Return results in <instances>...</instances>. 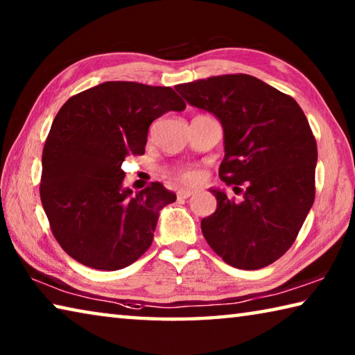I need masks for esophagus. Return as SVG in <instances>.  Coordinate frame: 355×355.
<instances>
[{
  "mask_svg": "<svg viewBox=\"0 0 355 355\" xmlns=\"http://www.w3.org/2000/svg\"><path fill=\"white\" fill-rule=\"evenodd\" d=\"M178 197H183V199H186V197H191L192 194H194V191L192 189H184V188H182V189H178Z\"/></svg>",
  "mask_w": 355,
  "mask_h": 355,
  "instance_id": "1",
  "label": "esophagus"
}]
</instances>
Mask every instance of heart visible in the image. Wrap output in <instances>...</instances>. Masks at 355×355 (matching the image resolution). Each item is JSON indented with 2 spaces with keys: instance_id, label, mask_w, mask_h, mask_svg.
<instances>
[{
  "instance_id": "heart-1",
  "label": "heart",
  "mask_w": 355,
  "mask_h": 355,
  "mask_svg": "<svg viewBox=\"0 0 355 355\" xmlns=\"http://www.w3.org/2000/svg\"><path fill=\"white\" fill-rule=\"evenodd\" d=\"M178 177H180V180H182L183 183H189L191 184V183L199 182L200 173H199V171H196V169H183V171H180Z\"/></svg>"
}]
</instances>
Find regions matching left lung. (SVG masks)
Here are the masks:
<instances>
[{"label":"left lung","mask_w":355,"mask_h":355,"mask_svg":"<svg viewBox=\"0 0 355 355\" xmlns=\"http://www.w3.org/2000/svg\"><path fill=\"white\" fill-rule=\"evenodd\" d=\"M191 106L211 112L224 130L219 175L243 199L211 188L216 211L202 233L233 268L254 271L291 248L315 200L318 148L304 111L290 95L238 73L178 84Z\"/></svg>","instance_id":"left-lung-1"}]
</instances>
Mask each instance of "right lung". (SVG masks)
I'll list each match as a JSON object with an SVG mask.
<instances>
[{"instance_id":"add662e5","label":"right lung","mask_w":355,"mask_h":355,"mask_svg":"<svg viewBox=\"0 0 355 355\" xmlns=\"http://www.w3.org/2000/svg\"><path fill=\"white\" fill-rule=\"evenodd\" d=\"M184 107L172 87L106 81L59 110L42 153L40 200L73 260L117 271L152 245L159 211L177 196L161 183L135 196L123 188L122 163L146 152L155 119Z\"/></svg>"}]
</instances>
